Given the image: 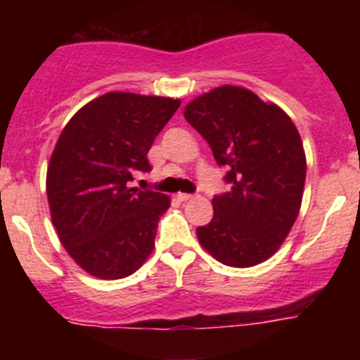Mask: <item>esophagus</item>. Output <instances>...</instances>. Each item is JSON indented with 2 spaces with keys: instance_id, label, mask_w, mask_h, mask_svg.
<instances>
[{
  "instance_id": "34e87169",
  "label": "esophagus",
  "mask_w": 360,
  "mask_h": 360,
  "mask_svg": "<svg viewBox=\"0 0 360 360\" xmlns=\"http://www.w3.org/2000/svg\"><path fill=\"white\" fill-rule=\"evenodd\" d=\"M176 198L180 200V202H189V200L195 198V195H187V193H178Z\"/></svg>"
}]
</instances>
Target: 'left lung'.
Here are the masks:
<instances>
[{
  "label": "left lung",
  "instance_id": "1",
  "mask_svg": "<svg viewBox=\"0 0 360 360\" xmlns=\"http://www.w3.org/2000/svg\"><path fill=\"white\" fill-rule=\"evenodd\" d=\"M187 122L227 167L231 189L212 198L214 214L196 229L219 263L247 269L278 252L301 209L307 157L297 128L274 103L247 88L219 86L191 101Z\"/></svg>",
  "mask_w": 360,
  "mask_h": 360
}]
</instances>
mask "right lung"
I'll return each instance as SVG.
<instances>
[{"label": "right lung", "instance_id": "right-lung-1", "mask_svg": "<svg viewBox=\"0 0 360 360\" xmlns=\"http://www.w3.org/2000/svg\"><path fill=\"white\" fill-rule=\"evenodd\" d=\"M178 98L110 91L68 120L46 171L50 216L66 252L88 274L120 279L155 249L169 198L129 187Z\"/></svg>", "mask_w": 360, "mask_h": 360}]
</instances>
